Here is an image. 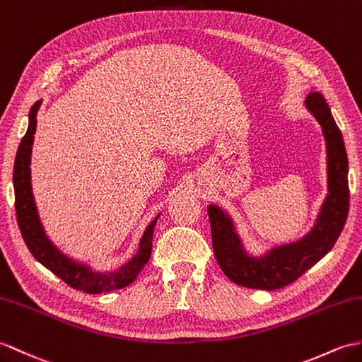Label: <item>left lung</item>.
Here are the masks:
<instances>
[{"label": "left lung", "mask_w": 362, "mask_h": 362, "mask_svg": "<svg viewBox=\"0 0 362 362\" xmlns=\"http://www.w3.org/2000/svg\"><path fill=\"white\" fill-rule=\"evenodd\" d=\"M305 105L322 126L329 154V196L312 233L296 243L274 248L265 257H250L234 233L230 217L219 206L208 208L217 264L230 281L242 287L259 290L287 287L329 253L346 225L350 191L349 162L342 134L321 92H310Z\"/></svg>", "instance_id": "left-lung-1"}]
</instances>
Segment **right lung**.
I'll use <instances>...</instances> for the list:
<instances>
[{"label": "right lung", "instance_id": "obj_1", "mask_svg": "<svg viewBox=\"0 0 362 362\" xmlns=\"http://www.w3.org/2000/svg\"><path fill=\"white\" fill-rule=\"evenodd\" d=\"M40 102L32 106L29 112V126L28 132L20 143L18 153L15 157L13 166V188H15V211L16 222H18L21 236L26 242V245L32 256L35 257L40 264H43L47 270L52 272L64 281L72 288L95 295V293H107L126 287L129 285L139 273L145 268L151 257V250H153V234L154 226L158 219L149 223L145 234L140 240V248L137 255L134 256L128 264L123 265L119 272L100 274L90 272L88 267L74 262L72 259L66 257L58 251L52 242H50L43 226L40 223L37 206L33 202L32 188H30V153L33 134L37 129V112L40 109Z\"/></svg>", "mask_w": 362, "mask_h": 362}]
</instances>
